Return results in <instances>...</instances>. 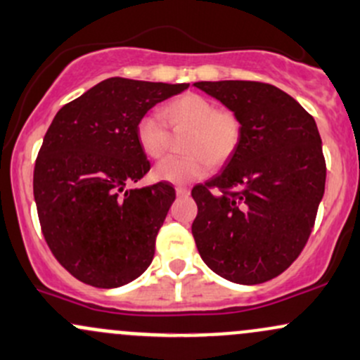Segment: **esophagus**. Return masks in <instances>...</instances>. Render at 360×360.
<instances>
[{"instance_id": "1", "label": "esophagus", "mask_w": 360, "mask_h": 360, "mask_svg": "<svg viewBox=\"0 0 360 360\" xmlns=\"http://www.w3.org/2000/svg\"><path fill=\"white\" fill-rule=\"evenodd\" d=\"M176 193H177V196H188L189 195V188H186V186H177L176 188Z\"/></svg>"}]
</instances>
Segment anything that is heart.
Wrapping results in <instances>:
<instances>
[{
  "label": "heart",
  "mask_w": 360,
  "mask_h": 360,
  "mask_svg": "<svg viewBox=\"0 0 360 360\" xmlns=\"http://www.w3.org/2000/svg\"><path fill=\"white\" fill-rule=\"evenodd\" d=\"M162 116L174 133L188 131L183 141V157H167L153 169V177L172 184L201 179L231 159L239 147L243 124L232 110H219L212 98L200 94H184L162 109ZM136 140L150 159L165 155L171 135L159 114H145L136 124Z\"/></svg>",
  "instance_id": "1"
}]
</instances>
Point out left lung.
I'll list each match as a JSON object with an SVG mask.
<instances>
[{
  "label": "left lung",
  "instance_id": "obj_1",
  "mask_svg": "<svg viewBox=\"0 0 360 360\" xmlns=\"http://www.w3.org/2000/svg\"><path fill=\"white\" fill-rule=\"evenodd\" d=\"M195 86L239 117L243 136L222 172L193 188V238L217 275L243 285L263 283L301 255L325 195L318 126L274 85L222 80Z\"/></svg>",
  "mask_w": 360,
  "mask_h": 360
}]
</instances>
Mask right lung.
I'll return each mask as SVG.
<instances>
[{
    "label": "right lung",
    "instance_id": "add662e5",
    "mask_svg": "<svg viewBox=\"0 0 360 360\" xmlns=\"http://www.w3.org/2000/svg\"><path fill=\"white\" fill-rule=\"evenodd\" d=\"M188 86L114 77L54 116L35 160L34 198L47 246L75 278L116 289L152 263L176 191L169 183L126 189L150 171L136 124Z\"/></svg>",
    "mask_w": 360,
    "mask_h": 360
}]
</instances>
